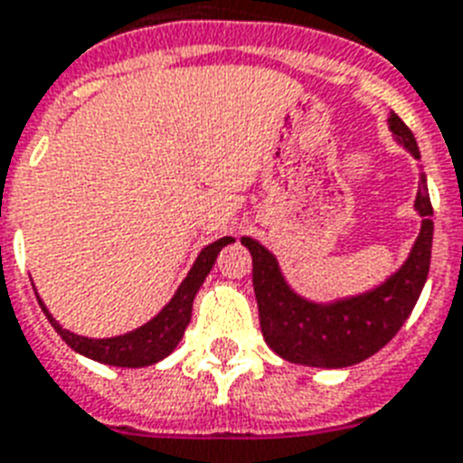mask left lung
I'll use <instances>...</instances> for the list:
<instances>
[{
  "instance_id": "obj_1",
  "label": "left lung",
  "mask_w": 463,
  "mask_h": 463,
  "mask_svg": "<svg viewBox=\"0 0 463 463\" xmlns=\"http://www.w3.org/2000/svg\"><path fill=\"white\" fill-rule=\"evenodd\" d=\"M388 127L400 146L417 159L421 157L414 134L395 112H391ZM414 207L423 219L421 231L402 268L376 289L334 304H313L294 294L279 273L275 256L256 240L242 238V244L251 251V279L263 339L279 357L308 367L336 370L363 363L393 339L429 278L433 207L426 176H421Z\"/></svg>"
}]
</instances>
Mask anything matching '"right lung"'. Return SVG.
Segmentation results:
<instances>
[{"label": "right lung", "mask_w": 463, "mask_h": 463, "mask_svg": "<svg viewBox=\"0 0 463 463\" xmlns=\"http://www.w3.org/2000/svg\"><path fill=\"white\" fill-rule=\"evenodd\" d=\"M231 242H235V240L221 238L209 244V247H204L200 251V256H197V261L190 268L188 278L176 289L172 301L159 310L153 320L146 322L143 327L134 329L129 334H122V336H112V339H87V336L68 332V329H63L53 320V316L46 310L40 297H37V301H40L44 316L52 322V327L61 334V339L72 351L80 353V355L91 357L96 363L112 364V367H147V364L165 360L176 348L181 336H184L185 327H188L190 316H193V301H195L197 289H200L204 278L212 270L219 251Z\"/></svg>", "instance_id": "obj_1"}]
</instances>
